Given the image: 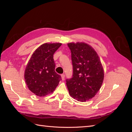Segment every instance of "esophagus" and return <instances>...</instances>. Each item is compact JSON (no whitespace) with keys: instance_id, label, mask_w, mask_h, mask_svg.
<instances>
[{"instance_id":"obj_1","label":"esophagus","mask_w":132,"mask_h":132,"mask_svg":"<svg viewBox=\"0 0 132 132\" xmlns=\"http://www.w3.org/2000/svg\"><path fill=\"white\" fill-rule=\"evenodd\" d=\"M61 77H62V80H64V78H65V75L64 74H62V75H61Z\"/></svg>"}]
</instances>
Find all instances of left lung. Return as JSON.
<instances>
[{
    "label": "left lung",
    "instance_id": "left-lung-1",
    "mask_svg": "<svg viewBox=\"0 0 132 132\" xmlns=\"http://www.w3.org/2000/svg\"><path fill=\"white\" fill-rule=\"evenodd\" d=\"M73 67L72 78L66 80L69 95L78 101L92 98L100 89L104 71L96 52L84 42L68 43Z\"/></svg>",
    "mask_w": 132,
    "mask_h": 132
}]
</instances>
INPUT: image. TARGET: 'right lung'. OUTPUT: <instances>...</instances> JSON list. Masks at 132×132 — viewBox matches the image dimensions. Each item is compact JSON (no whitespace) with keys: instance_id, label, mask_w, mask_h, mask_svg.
I'll return each mask as SVG.
<instances>
[{"instance_id":"add662e5","label":"right lung","mask_w":132,"mask_h":132,"mask_svg":"<svg viewBox=\"0 0 132 132\" xmlns=\"http://www.w3.org/2000/svg\"><path fill=\"white\" fill-rule=\"evenodd\" d=\"M61 43H44L31 55L25 70L24 78L29 89L38 96L52 93L62 80L55 71L53 54Z\"/></svg>"}]
</instances>
